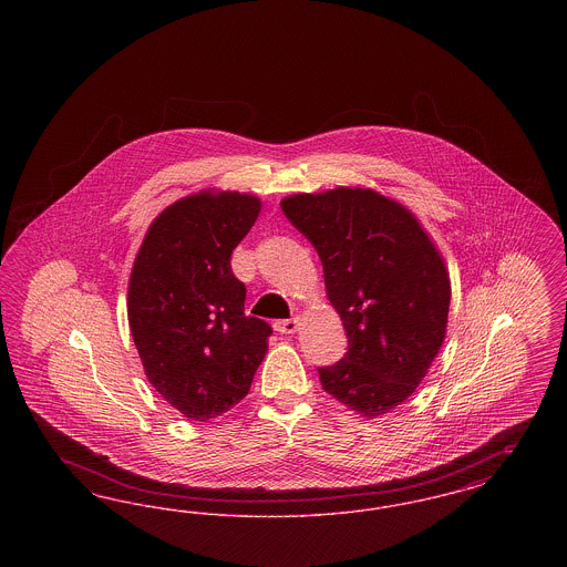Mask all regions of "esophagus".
<instances>
[{
  "mask_svg": "<svg viewBox=\"0 0 567 567\" xmlns=\"http://www.w3.org/2000/svg\"><path fill=\"white\" fill-rule=\"evenodd\" d=\"M297 327H299V319H282L274 323V329L280 333H296Z\"/></svg>",
  "mask_w": 567,
  "mask_h": 567,
  "instance_id": "esophagus-1",
  "label": "esophagus"
}]
</instances>
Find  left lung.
<instances>
[{
  "instance_id": "obj_1",
  "label": "left lung",
  "mask_w": 567,
  "mask_h": 567,
  "mask_svg": "<svg viewBox=\"0 0 567 567\" xmlns=\"http://www.w3.org/2000/svg\"><path fill=\"white\" fill-rule=\"evenodd\" d=\"M280 206L317 248L349 338L344 359L319 368L324 391L368 419L391 412L416 391L446 336L442 255L416 216L377 190L297 193Z\"/></svg>"
}]
</instances>
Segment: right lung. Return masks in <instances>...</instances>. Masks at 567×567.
<instances>
[{
	"label": "right lung",
	"instance_id": "obj_1",
	"mask_svg": "<svg viewBox=\"0 0 567 567\" xmlns=\"http://www.w3.org/2000/svg\"><path fill=\"white\" fill-rule=\"evenodd\" d=\"M261 202L238 190H199L157 216L135 255L127 317L146 378L190 421L246 398L271 327L244 315L246 287L231 252Z\"/></svg>",
	"mask_w": 567,
	"mask_h": 567
}]
</instances>
